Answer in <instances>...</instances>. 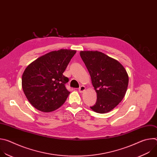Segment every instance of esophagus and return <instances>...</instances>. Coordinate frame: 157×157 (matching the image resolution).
<instances>
[{"label": "esophagus", "mask_w": 157, "mask_h": 157, "mask_svg": "<svg viewBox=\"0 0 157 157\" xmlns=\"http://www.w3.org/2000/svg\"><path fill=\"white\" fill-rule=\"evenodd\" d=\"M86 89V87L84 86H81L79 88H78V91L80 92V93H82L85 91Z\"/></svg>", "instance_id": "34e87169"}]
</instances>
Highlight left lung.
I'll use <instances>...</instances> for the list:
<instances>
[{"instance_id": "left-lung-1", "label": "left lung", "mask_w": 157, "mask_h": 157, "mask_svg": "<svg viewBox=\"0 0 157 157\" xmlns=\"http://www.w3.org/2000/svg\"><path fill=\"white\" fill-rule=\"evenodd\" d=\"M80 56L97 93L96 102L90 107L98 113H108L121 102L126 93L127 71L118 61L100 52L83 51Z\"/></svg>"}]
</instances>
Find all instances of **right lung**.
I'll use <instances>...</instances> for the list:
<instances>
[{"mask_svg":"<svg viewBox=\"0 0 157 157\" xmlns=\"http://www.w3.org/2000/svg\"><path fill=\"white\" fill-rule=\"evenodd\" d=\"M76 52L64 49L51 52L27 67L21 85L28 101L35 108L50 113L64 103L70 92L65 87L69 79L63 73Z\"/></svg>","mask_w":157,"mask_h":157,"instance_id":"obj_1","label":"right lung"}]
</instances>
